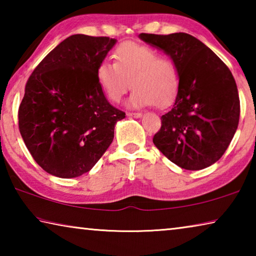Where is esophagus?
Wrapping results in <instances>:
<instances>
[{"label": "esophagus", "instance_id": "1", "mask_svg": "<svg viewBox=\"0 0 256 256\" xmlns=\"http://www.w3.org/2000/svg\"><path fill=\"white\" fill-rule=\"evenodd\" d=\"M128 116H131V118H142V114L141 112H128Z\"/></svg>", "mask_w": 256, "mask_h": 256}]
</instances>
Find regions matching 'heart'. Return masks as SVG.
Segmentation results:
<instances>
[{"label": "heart", "instance_id": "obj_1", "mask_svg": "<svg viewBox=\"0 0 256 256\" xmlns=\"http://www.w3.org/2000/svg\"><path fill=\"white\" fill-rule=\"evenodd\" d=\"M116 62L104 60L97 68V78L112 102H118L132 86L130 99L133 107H164L176 97L180 73L175 60L159 55L152 47L124 42L114 52Z\"/></svg>", "mask_w": 256, "mask_h": 256}]
</instances>
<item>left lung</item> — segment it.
Wrapping results in <instances>:
<instances>
[{
    "instance_id": "left-lung-1",
    "label": "left lung",
    "mask_w": 256,
    "mask_h": 256,
    "mask_svg": "<svg viewBox=\"0 0 256 256\" xmlns=\"http://www.w3.org/2000/svg\"><path fill=\"white\" fill-rule=\"evenodd\" d=\"M138 37L174 60L180 73L177 96L162 116L154 146L184 170L211 166L227 150L240 122V97L230 70L188 34Z\"/></svg>"
}]
</instances>
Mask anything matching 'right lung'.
Returning a JSON list of instances; mask_svg holds the SVG:
<instances>
[{"instance_id":"add662e5","label":"right lung","mask_w":256,"mask_h":256,"mask_svg":"<svg viewBox=\"0 0 256 256\" xmlns=\"http://www.w3.org/2000/svg\"><path fill=\"white\" fill-rule=\"evenodd\" d=\"M115 44L110 37L72 34L29 76L19 130L34 162L48 174L81 176L112 142L115 124L125 112L108 102L97 68Z\"/></svg>"}]
</instances>
